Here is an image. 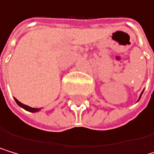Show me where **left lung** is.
Segmentation results:
<instances>
[{"label":"left lung","instance_id":"1","mask_svg":"<svg viewBox=\"0 0 154 154\" xmlns=\"http://www.w3.org/2000/svg\"><path fill=\"white\" fill-rule=\"evenodd\" d=\"M140 97H141V95H140ZM139 99H140V98H139Z\"/></svg>","mask_w":154,"mask_h":154}]
</instances>
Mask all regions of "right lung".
<instances>
[{
  "instance_id": "obj_1",
  "label": "right lung",
  "mask_w": 154,
  "mask_h": 154,
  "mask_svg": "<svg viewBox=\"0 0 154 154\" xmlns=\"http://www.w3.org/2000/svg\"><path fill=\"white\" fill-rule=\"evenodd\" d=\"M15 101H16V103L21 106V108H23V109H24L26 110H27V111H30V112H37V111H39L40 110V109H34V108H30V106H26V105H23V104H22L20 101H18L17 99H15Z\"/></svg>"
}]
</instances>
